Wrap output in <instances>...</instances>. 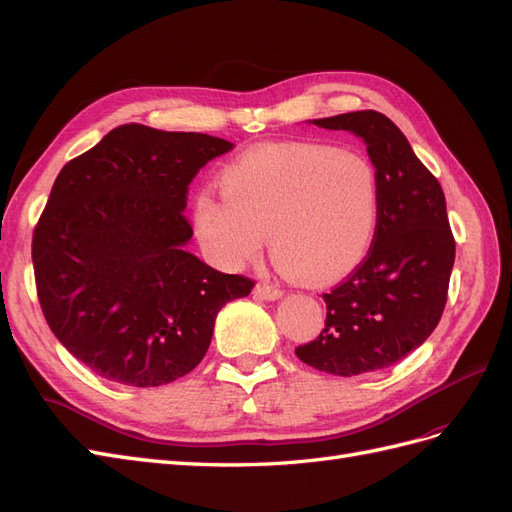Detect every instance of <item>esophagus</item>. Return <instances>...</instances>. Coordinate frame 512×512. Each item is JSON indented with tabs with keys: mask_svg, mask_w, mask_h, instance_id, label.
I'll return each instance as SVG.
<instances>
[{
	"mask_svg": "<svg viewBox=\"0 0 512 512\" xmlns=\"http://www.w3.org/2000/svg\"><path fill=\"white\" fill-rule=\"evenodd\" d=\"M254 297L260 299V301H280L284 297V292L280 288H273V286H267V284H256Z\"/></svg>",
	"mask_w": 512,
	"mask_h": 512,
	"instance_id": "34e87169",
	"label": "esophagus"
}]
</instances>
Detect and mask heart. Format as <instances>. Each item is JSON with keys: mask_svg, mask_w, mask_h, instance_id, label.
<instances>
[{"mask_svg": "<svg viewBox=\"0 0 512 512\" xmlns=\"http://www.w3.org/2000/svg\"><path fill=\"white\" fill-rule=\"evenodd\" d=\"M222 194L194 200V230L211 260L239 269L271 232V252L303 284H333L371 252L382 179L365 153L322 143H273L224 166Z\"/></svg>", "mask_w": 512, "mask_h": 512, "instance_id": "1", "label": "heart"}]
</instances>
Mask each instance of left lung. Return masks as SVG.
<instances>
[{
	"label": "left lung",
	"instance_id": "left-lung-1",
	"mask_svg": "<svg viewBox=\"0 0 512 512\" xmlns=\"http://www.w3.org/2000/svg\"><path fill=\"white\" fill-rule=\"evenodd\" d=\"M359 136L382 179V215L371 252L346 282L322 294L327 320L297 356L333 376L395 365L438 327L455 262V239L438 179L408 138L378 111L309 121Z\"/></svg>",
	"mask_w": 512,
	"mask_h": 512
}]
</instances>
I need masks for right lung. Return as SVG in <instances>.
Masks as SVG:
<instances>
[{
  "label": "right lung",
  "instance_id": "add662e5",
  "mask_svg": "<svg viewBox=\"0 0 512 512\" xmlns=\"http://www.w3.org/2000/svg\"><path fill=\"white\" fill-rule=\"evenodd\" d=\"M232 147L126 123L61 168L34 230L38 299L55 337L98 376L141 389L183 378L220 309L254 288L185 250L188 185Z\"/></svg>",
  "mask_w": 512,
  "mask_h": 512
}]
</instances>
